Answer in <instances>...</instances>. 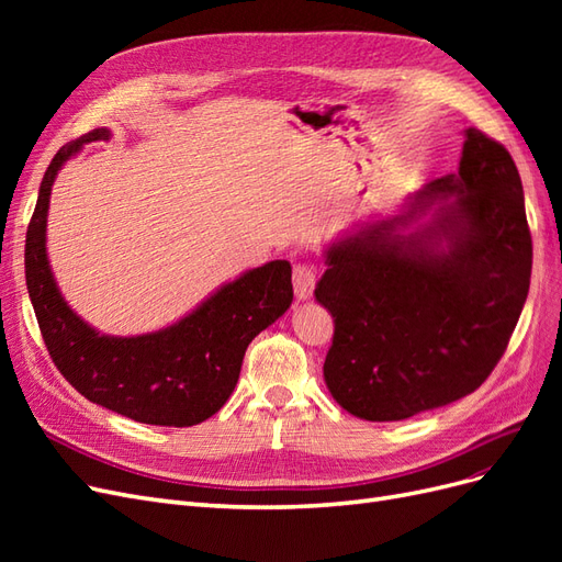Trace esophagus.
Returning a JSON list of instances; mask_svg holds the SVG:
<instances>
[{
	"label": "esophagus",
	"mask_w": 562,
	"mask_h": 562,
	"mask_svg": "<svg viewBox=\"0 0 562 562\" xmlns=\"http://www.w3.org/2000/svg\"><path fill=\"white\" fill-rule=\"evenodd\" d=\"M314 285H316V274L310 265H295L293 269V288H295V297L300 302L310 300L314 293Z\"/></svg>",
	"instance_id": "esophagus-1"
}]
</instances>
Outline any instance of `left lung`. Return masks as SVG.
I'll return each mask as SVG.
<instances>
[{
    "label": "left lung",
    "mask_w": 562,
    "mask_h": 562,
    "mask_svg": "<svg viewBox=\"0 0 562 562\" xmlns=\"http://www.w3.org/2000/svg\"><path fill=\"white\" fill-rule=\"evenodd\" d=\"M316 302L335 321L323 380L353 417L398 422L464 398L502 359L530 291L518 168L479 128L457 173L323 248Z\"/></svg>",
    "instance_id": "left-lung-1"
}]
</instances>
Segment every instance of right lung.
<instances>
[{
  "label": "right lung",
  "instance_id": "1",
  "mask_svg": "<svg viewBox=\"0 0 562 562\" xmlns=\"http://www.w3.org/2000/svg\"><path fill=\"white\" fill-rule=\"evenodd\" d=\"M93 128L58 149L40 184L25 239V281L50 359L83 398L155 427H194L227 403L255 335L293 302V269L271 260L241 271L171 326L143 335H108L65 302L46 250L50 190L83 145L110 140Z\"/></svg>",
  "mask_w": 562,
  "mask_h": 562
}]
</instances>
